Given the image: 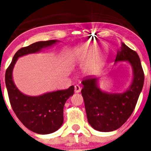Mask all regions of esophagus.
I'll return each instance as SVG.
<instances>
[{"label": "esophagus", "mask_w": 151, "mask_h": 151, "mask_svg": "<svg viewBox=\"0 0 151 151\" xmlns=\"http://www.w3.org/2000/svg\"><path fill=\"white\" fill-rule=\"evenodd\" d=\"M81 91V87L78 85H75V93H79Z\"/></svg>", "instance_id": "obj_1"}]
</instances>
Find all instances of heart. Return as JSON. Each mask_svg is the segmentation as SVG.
I'll use <instances>...</instances> for the list:
<instances>
[{"mask_svg":"<svg viewBox=\"0 0 151 151\" xmlns=\"http://www.w3.org/2000/svg\"><path fill=\"white\" fill-rule=\"evenodd\" d=\"M97 41H88L78 45L75 49L73 58L76 62H85L83 71L88 75H94L99 73L104 66L106 60V51L101 48Z\"/></svg>","mask_w":151,"mask_h":151,"instance_id":"heart-1","label":"heart"}]
</instances>
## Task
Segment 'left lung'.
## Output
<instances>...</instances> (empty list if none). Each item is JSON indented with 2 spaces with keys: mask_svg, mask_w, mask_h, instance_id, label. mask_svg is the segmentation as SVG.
<instances>
[{
  "mask_svg": "<svg viewBox=\"0 0 151 151\" xmlns=\"http://www.w3.org/2000/svg\"><path fill=\"white\" fill-rule=\"evenodd\" d=\"M127 61L133 69V80L123 93H107L97 86V78L90 76L82 82V95L85 102L88 121L93 129L100 132H112L120 128L135 108L145 81V74L138 54L122 43L115 62Z\"/></svg>",
  "mask_w": 151,
  "mask_h": 151,
  "instance_id": "obj_1",
  "label": "left lung"
}]
</instances>
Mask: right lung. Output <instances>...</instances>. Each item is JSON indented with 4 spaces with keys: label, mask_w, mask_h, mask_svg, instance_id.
I'll return each mask as SVG.
<instances>
[{
    "label": "right lung",
    "mask_w": 151,
    "mask_h": 151,
    "mask_svg": "<svg viewBox=\"0 0 151 151\" xmlns=\"http://www.w3.org/2000/svg\"><path fill=\"white\" fill-rule=\"evenodd\" d=\"M57 42V40L38 41L22 47L15 54L5 73V83L13 110L27 129L38 134H50L60 128L63 122L64 104L74 94V86L40 96H28L16 87L12 76L13 69L19 57L37 53Z\"/></svg>",
    "instance_id": "add662e5"
}]
</instances>
